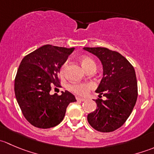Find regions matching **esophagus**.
<instances>
[{"instance_id":"esophagus-1","label":"esophagus","mask_w":154,"mask_h":154,"mask_svg":"<svg viewBox=\"0 0 154 154\" xmlns=\"http://www.w3.org/2000/svg\"><path fill=\"white\" fill-rule=\"evenodd\" d=\"M77 98V100H78V101H85V100H86V98H83V97H76Z\"/></svg>"}]
</instances>
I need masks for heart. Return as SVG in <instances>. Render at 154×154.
<instances>
[{"instance_id":"heart-1","label":"heart","mask_w":154,"mask_h":154,"mask_svg":"<svg viewBox=\"0 0 154 154\" xmlns=\"http://www.w3.org/2000/svg\"><path fill=\"white\" fill-rule=\"evenodd\" d=\"M80 63L82 66L84 68L85 71H88L89 68L94 66L96 68V64L94 60L88 57H83L80 59ZM67 67V63H65L61 66L60 70V77H63L66 73V69ZM93 88V85L91 83H80V84H71L70 85L69 88L72 91H74L76 94H80V95H85L88 92L90 88Z\"/></svg>"}]
</instances>
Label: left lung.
<instances>
[{"label":"left lung","instance_id":"left-lung-1","mask_svg":"<svg viewBox=\"0 0 154 154\" xmlns=\"http://www.w3.org/2000/svg\"><path fill=\"white\" fill-rule=\"evenodd\" d=\"M98 57L103 66V78L96 92L97 109L87 116L88 124L97 131L109 133L122 127L131 114L138 97L133 66L125 57L106 48H83Z\"/></svg>","mask_w":154,"mask_h":154}]
</instances>
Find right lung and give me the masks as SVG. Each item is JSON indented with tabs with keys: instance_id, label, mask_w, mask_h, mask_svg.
I'll list each match as a JSON object with an SVG mask.
<instances>
[{
	"instance_id": "right-lung-1",
	"label": "right lung",
	"mask_w": 154,
	"mask_h": 154,
	"mask_svg": "<svg viewBox=\"0 0 154 154\" xmlns=\"http://www.w3.org/2000/svg\"><path fill=\"white\" fill-rule=\"evenodd\" d=\"M74 50L46 45L21 60L15 78V97L24 118L34 127L58 125L68 104L77 101L68 91L61 95L50 94L51 88L61 87L58 73Z\"/></svg>"
}]
</instances>
